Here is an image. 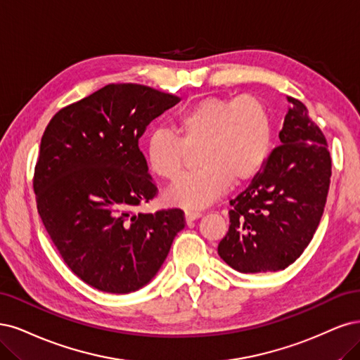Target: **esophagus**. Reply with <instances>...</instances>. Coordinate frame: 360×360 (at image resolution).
<instances>
[{
    "label": "esophagus",
    "instance_id": "1",
    "mask_svg": "<svg viewBox=\"0 0 360 360\" xmlns=\"http://www.w3.org/2000/svg\"><path fill=\"white\" fill-rule=\"evenodd\" d=\"M203 214L202 212H197V211H185V221L191 223L195 221V219H199Z\"/></svg>",
    "mask_w": 360,
    "mask_h": 360
}]
</instances>
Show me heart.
Returning a JSON list of instances; mask_svg holds the SVG:
<instances>
[{"label": "heart", "instance_id": "b5f03b06", "mask_svg": "<svg viewBox=\"0 0 360 360\" xmlns=\"http://www.w3.org/2000/svg\"><path fill=\"white\" fill-rule=\"evenodd\" d=\"M176 133L158 127L149 133L143 154L157 178L172 181L182 169L187 149H195L199 170L181 176L166 191L169 205L203 210L233 185L256 178L271 154L272 121L252 96L206 97L179 112Z\"/></svg>", "mask_w": 360, "mask_h": 360}]
</instances>
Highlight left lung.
<instances>
[{
  "label": "left lung",
  "instance_id": "8db88e82",
  "mask_svg": "<svg viewBox=\"0 0 360 360\" xmlns=\"http://www.w3.org/2000/svg\"><path fill=\"white\" fill-rule=\"evenodd\" d=\"M290 106L264 167L236 199L218 254L240 274L276 272L308 247L326 205L332 160L326 139L302 101Z\"/></svg>",
  "mask_w": 360,
  "mask_h": 360
}]
</instances>
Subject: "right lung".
I'll use <instances>...</instances> for the list:
<instances>
[{
	"label": "right lung",
	"instance_id": "right-lung-1",
	"mask_svg": "<svg viewBox=\"0 0 360 360\" xmlns=\"http://www.w3.org/2000/svg\"><path fill=\"white\" fill-rule=\"evenodd\" d=\"M176 103L154 88L112 84L46 127L34 173L37 210L68 268L100 292L150 283L185 227L181 210L134 212L157 193L139 139Z\"/></svg>",
	"mask_w": 360,
	"mask_h": 360
}]
</instances>
